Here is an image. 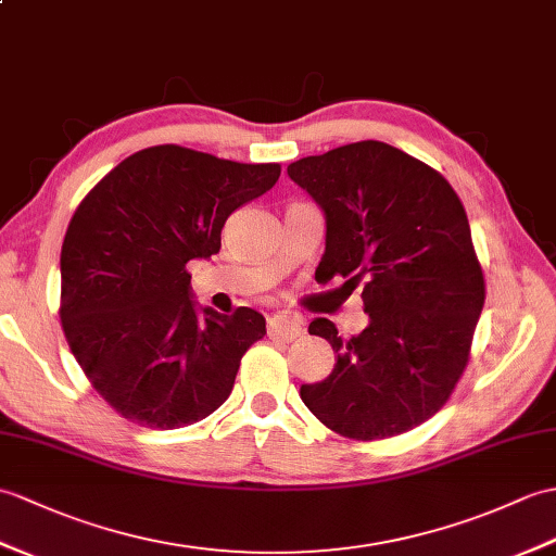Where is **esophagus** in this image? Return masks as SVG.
<instances>
[{
	"label": "esophagus",
	"mask_w": 556,
	"mask_h": 556,
	"mask_svg": "<svg viewBox=\"0 0 556 556\" xmlns=\"http://www.w3.org/2000/svg\"><path fill=\"white\" fill-rule=\"evenodd\" d=\"M267 333L269 339H277V341H293L295 337H301V321L295 319L293 315H275L269 317L267 321Z\"/></svg>",
	"instance_id": "34e87169"
}]
</instances>
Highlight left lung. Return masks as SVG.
Segmentation results:
<instances>
[{
    "instance_id": "1",
    "label": "left lung",
    "mask_w": 556,
    "mask_h": 556,
    "mask_svg": "<svg viewBox=\"0 0 556 556\" xmlns=\"http://www.w3.org/2000/svg\"><path fill=\"white\" fill-rule=\"evenodd\" d=\"M289 177L325 211L317 273L363 287L369 325L343 339L327 317L337 365L303 383L313 415L353 441H377L433 417L469 363L485 281L455 189L433 167L383 141H355L289 165Z\"/></svg>"
}]
</instances>
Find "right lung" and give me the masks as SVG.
I'll return each instance as SVG.
<instances>
[{
	"mask_svg": "<svg viewBox=\"0 0 556 556\" xmlns=\"http://www.w3.org/2000/svg\"><path fill=\"white\" fill-rule=\"evenodd\" d=\"M161 144L127 156L77 205L61 247V327L94 391L127 421L182 429L225 403L265 337L251 307L199 313L187 263L219 251L227 217L279 179Z\"/></svg>",
	"mask_w": 556,
	"mask_h": 556,
	"instance_id": "obj_1",
	"label": "right lung"
}]
</instances>
